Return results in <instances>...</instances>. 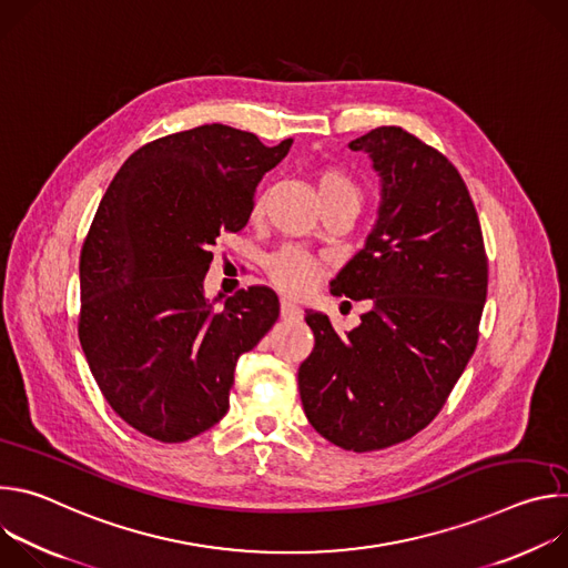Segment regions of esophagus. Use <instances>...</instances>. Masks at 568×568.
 Returning <instances> with one entry per match:
<instances>
[{
  "label": "esophagus",
  "mask_w": 568,
  "mask_h": 568,
  "mask_svg": "<svg viewBox=\"0 0 568 568\" xmlns=\"http://www.w3.org/2000/svg\"><path fill=\"white\" fill-rule=\"evenodd\" d=\"M301 307L296 303H292L290 298H283L281 301V318L285 321H294V318H301Z\"/></svg>",
  "instance_id": "esophagus-1"
}]
</instances>
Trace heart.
<instances>
[{"label": "heart", "mask_w": 568, "mask_h": 568, "mask_svg": "<svg viewBox=\"0 0 568 568\" xmlns=\"http://www.w3.org/2000/svg\"><path fill=\"white\" fill-rule=\"evenodd\" d=\"M314 186H316L321 209L333 206V204H344V206L359 211V206H362L359 184L342 169H335V166L321 169L314 178ZM256 209H261V202ZM265 267H267L272 283L287 294H305L323 276V267L314 258H310L307 254H303L298 250H290V247L270 256Z\"/></svg>", "instance_id": "obj_1"}]
</instances>
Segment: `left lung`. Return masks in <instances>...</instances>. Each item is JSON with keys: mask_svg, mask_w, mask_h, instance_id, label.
I'll return each instance as SVG.
<instances>
[{"mask_svg": "<svg viewBox=\"0 0 568 568\" xmlns=\"http://www.w3.org/2000/svg\"><path fill=\"white\" fill-rule=\"evenodd\" d=\"M371 156L382 184L377 220L331 283L371 298L344 337L305 312L314 351L298 368L310 425L348 452L409 440L443 409L478 342L488 258L467 186L452 161L397 125L348 143Z\"/></svg>", "mask_w": 568, "mask_h": 568, "instance_id": "8db88e82", "label": "left lung"}]
</instances>
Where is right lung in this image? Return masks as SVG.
<instances>
[{
    "instance_id": "right-lung-1",
    "label": "right lung",
    "mask_w": 568,
    "mask_h": 568,
    "mask_svg": "<svg viewBox=\"0 0 568 568\" xmlns=\"http://www.w3.org/2000/svg\"><path fill=\"white\" fill-rule=\"evenodd\" d=\"M290 145L222 123L161 136L125 159L99 204L80 252L78 337L110 407L154 440L220 423L237 357L278 318L263 285L215 310L204 276L215 237L247 224Z\"/></svg>"
}]
</instances>
